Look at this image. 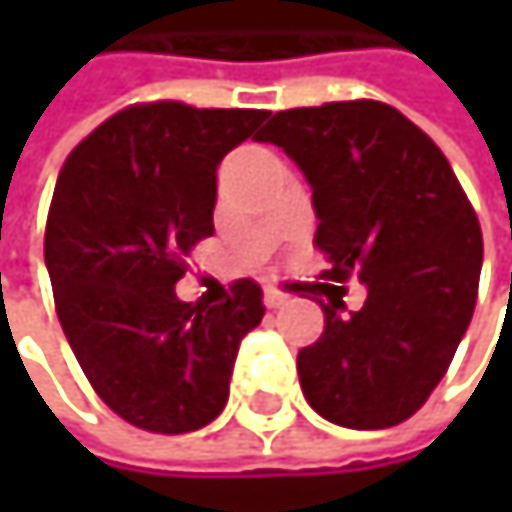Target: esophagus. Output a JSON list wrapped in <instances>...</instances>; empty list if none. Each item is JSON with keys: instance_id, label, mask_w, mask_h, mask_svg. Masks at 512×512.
<instances>
[{"instance_id": "1", "label": "esophagus", "mask_w": 512, "mask_h": 512, "mask_svg": "<svg viewBox=\"0 0 512 512\" xmlns=\"http://www.w3.org/2000/svg\"><path fill=\"white\" fill-rule=\"evenodd\" d=\"M263 302H266V308L278 311V308H284V305L290 302V296H287V293H281V290H275V287H269V290H266V296H263Z\"/></svg>"}]
</instances>
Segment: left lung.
<instances>
[{
	"mask_svg": "<svg viewBox=\"0 0 512 512\" xmlns=\"http://www.w3.org/2000/svg\"><path fill=\"white\" fill-rule=\"evenodd\" d=\"M257 142L278 145L311 183L326 278L356 272L367 287L350 317L338 314L341 296L326 293V329L296 358L305 400L353 430L412 418L471 323L483 263L480 222L451 162L379 100L275 112Z\"/></svg>",
	"mask_w": 512,
	"mask_h": 512,
	"instance_id": "left-lung-1",
	"label": "left lung"
}]
</instances>
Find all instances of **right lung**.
Instances as JSON below:
<instances>
[{
    "mask_svg": "<svg viewBox=\"0 0 512 512\" xmlns=\"http://www.w3.org/2000/svg\"><path fill=\"white\" fill-rule=\"evenodd\" d=\"M269 112L139 103L67 156L44 260L58 323L100 400L151 433H192L228 403L240 341L263 290L237 281L222 305L180 302L183 257L213 234L216 171Z\"/></svg>",
    "mask_w": 512,
    "mask_h": 512,
    "instance_id": "right-lung-1",
    "label": "right lung"
}]
</instances>
